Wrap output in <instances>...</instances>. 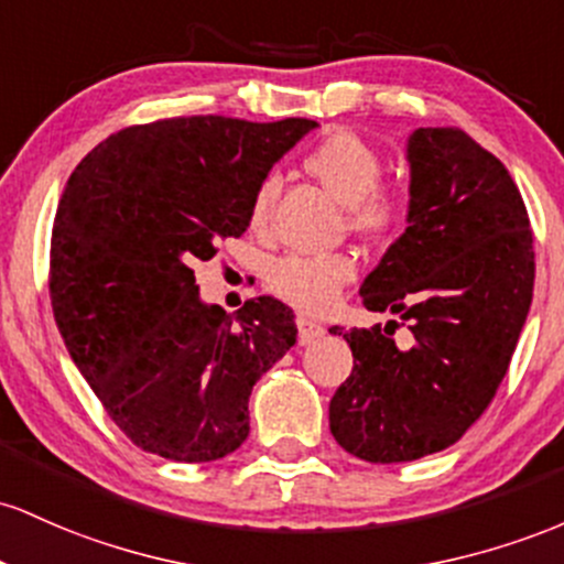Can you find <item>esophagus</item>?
Listing matches in <instances>:
<instances>
[{
    "label": "esophagus",
    "mask_w": 564,
    "mask_h": 564,
    "mask_svg": "<svg viewBox=\"0 0 564 564\" xmlns=\"http://www.w3.org/2000/svg\"><path fill=\"white\" fill-rule=\"evenodd\" d=\"M322 335H325V327H322L319 322L308 319V316H299V338H301V344H314V340H319Z\"/></svg>",
    "instance_id": "esophagus-1"
}]
</instances>
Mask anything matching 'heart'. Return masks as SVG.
<instances>
[{"label":"heart","mask_w":564,"mask_h":564,"mask_svg":"<svg viewBox=\"0 0 564 564\" xmlns=\"http://www.w3.org/2000/svg\"><path fill=\"white\" fill-rule=\"evenodd\" d=\"M303 167L349 213V226L367 237H383L402 220V197L381 188L383 160L372 143L354 130H333L303 156ZM276 178H263L250 199V226L269 224L276 197ZM357 276L349 252L327 256H284L271 263L269 288L276 299L306 314H322L340 299V290Z\"/></svg>","instance_id":"obj_1"}]
</instances>
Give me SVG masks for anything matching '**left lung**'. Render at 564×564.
<instances>
[{
    "mask_svg": "<svg viewBox=\"0 0 564 564\" xmlns=\"http://www.w3.org/2000/svg\"><path fill=\"white\" fill-rule=\"evenodd\" d=\"M408 162V229L359 295L400 314L413 346L389 325L344 333L354 370L330 400L335 442L370 464L455 445L496 397L533 301V231L503 162L458 128L415 130Z\"/></svg>",
    "mask_w": 564,
    "mask_h": 564,
    "instance_id": "left-lung-1",
    "label": "left lung"
}]
</instances>
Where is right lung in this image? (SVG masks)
<instances>
[{"instance_id":"obj_1","label":"right lung","mask_w":564,"mask_h":564,"mask_svg":"<svg viewBox=\"0 0 564 564\" xmlns=\"http://www.w3.org/2000/svg\"><path fill=\"white\" fill-rule=\"evenodd\" d=\"M314 119L175 117L124 128L77 164L50 245L68 354L145 453L207 464L248 440L252 386L295 344V314L261 295L226 314L194 261L242 237L250 199Z\"/></svg>"}]
</instances>
